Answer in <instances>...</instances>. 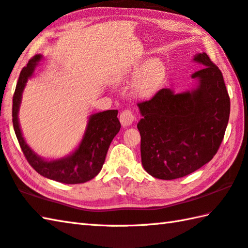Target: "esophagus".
Wrapping results in <instances>:
<instances>
[{
    "label": "esophagus",
    "instance_id": "1",
    "mask_svg": "<svg viewBox=\"0 0 248 248\" xmlns=\"http://www.w3.org/2000/svg\"><path fill=\"white\" fill-rule=\"evenodd\" d=\"M134 120H135L134 112L130 109H126V110H123L122 112H121L120 122H121V124L124 126V127H126V126L132 125L133 122H134Z\"/></svg>",
    "mask_w": 248,
    "mask_h": 248
}]
</instances>
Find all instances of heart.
Masks as SVG:
<instances>
[{
    "instance_id": "heart-1",
    "label": "heart",
    "mask_w": 248,
    "mask_h": 248,
    "mask_svg": "<svg viewBox=\"0 0 248 248\" xmlns=\"http://www.w3.org/2000/svg\"><path fill=\"white\" fill-rule=\"evenodd\" d=\"M133 77H135L132 82L133 94L146 99L152 97L162 87L166 78V67L160 59L141 60L120 73L116 81H127Z\"/></svg>"
}]
</instances>
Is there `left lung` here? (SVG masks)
<instances>
[{"mask_svg": "<svg viewBox=\"0 0 248 248\" xmlns=\"http://www.w3.org/2000/svg\"><path fill=\"white\" fill-rule=\"evenodd\" d=\"M203 68L192 74L198 86L175 94L162 88L150 100L139 102L142 119L141 163L158 179L185 177L206 164L217 153L230 115V98L222 73L206 53L194 56Z\"/></svg>", "mask_w": 248, "mask_h": 248, "instance_id": "obj_1", "label": "left lung"}]
</instances>
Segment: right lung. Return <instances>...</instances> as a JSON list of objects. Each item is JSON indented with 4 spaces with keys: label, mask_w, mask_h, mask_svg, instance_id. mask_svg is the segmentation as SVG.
Wrapping results in <instances>:
<instances>
[{
    "label": "right lung",
    "mask_w": 248,
    "mask_h": 248,
    "mask_svg": "<svg viewBox=\"0 0 248 248\" xmlns=\"http://www.w3.org/2000/svg\"><path fill=\"white\" fill-rule=\"evenodd\" d=\"M41 59V55H35L31 58L27 66L21 70L18 78L15 94L13 97L14 130L27 161L40 175L67 185L83 184L99 174L110 143L120 132L121 123L118 119V110H107L92 114L88 119L82 141L72 154L58 160L47 161L42 158L27 144L18 121L22 92L28 78L33 76Z\"/></svg>",
    "instance_id": "obj_1"
}]
</instances>
